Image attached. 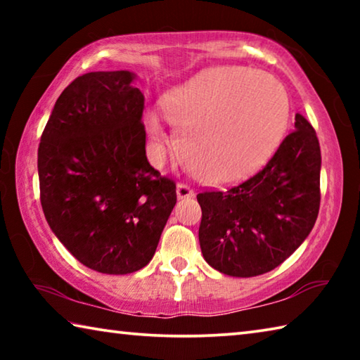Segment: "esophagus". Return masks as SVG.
<instances>
[{
  "instance_id": "34e87169",
  "label": "esophagus",
  "mask_w": 360,
  "mask_h": 360,
  "mask_svg": "<svg viewBox=\"0 0 360 360\" xmlns=\"http://www.w3.org/2000/svg\"><path fill=\"white\" fill-rule=\"evenodd\" d=\"M176 197H178L179 200L191 198V197H193V191L186 184H178L176 186Z\"/></svg>"
}]
</instances>
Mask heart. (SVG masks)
<instances>
[{"mask_svg":"<svg viewBox=\"0 0 360 360\" xmlns=\"http://www.w3.org/2000/svg\"><path fill=\"white\" fill-rule=\"evenodd\" d=\"M162 109L179 133L182 157L210 184L246 178L270 158L289 117L288 94L276 79L245 66H217L169 90ZM149 154L172 143L155 112L144 115Z\"/></svg>","mask_w":360,"mask_h":360,"instance_id":"1","label":"heart"}]
</instances>
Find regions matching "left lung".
<instances>
[{"label": "left lung", "instance_id": "left-lung-1", "mask_svg": "<svg viewBox=\"0 0 360 360\" xmlns=\"http://www.w3.org/2000/svg\"><path fill=\"white\" fill-rule=\"evenodd\" d=\"M319 179L318 136L297 112L295 130L262 172L229 191L197 195L205 260L233 278L259 276L283 264L314 227Z\"/></svg>", "mask_w": 360, "mask_h": 360}]
</instances>
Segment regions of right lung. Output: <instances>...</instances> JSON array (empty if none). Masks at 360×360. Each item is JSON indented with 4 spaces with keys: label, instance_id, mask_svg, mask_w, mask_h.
I'll return each instance as SVG.
<instances>
[{
    "label": "right lung",
    "instance_id": "right-lung-1",
    "mask_svg": "<svg viewBox=\"0 0 360 360\" xmlns=\"http://www.w3.org/2000/svg\"><path fill=\"white\" fill-rule=\"evenodd\" d=\"M131 71L75 79L38 148L41 206L60 243L90 270L129 275L154 257L176 186L146 157L144 95Z\"/></svg>",
    "mask_w": 360,
    "mask_h": 360
}]
</instances>
